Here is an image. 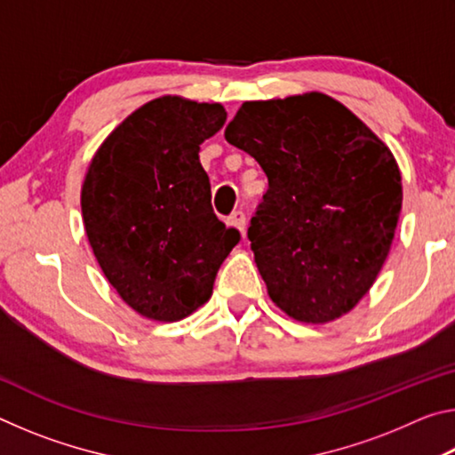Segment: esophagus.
<instances>
[{"label":"esophagus","mask_w":455,"mask_h":455,"mask_svg":"<svg viewBox=\"0 0 455 455\" xmlns=\"http://www.w3.org/2000/svg\"><path fill=\"white\" fill-rule=\"evenodd\" d=\"M228 225L230 227H235L238 233H243L244 235V228H246V217H244V212L243 211H236V212H233L228 217Z\"/></svg>","instance_id":"34e87169"}]
</instances>
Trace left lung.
Masks as SVG:
<instances>
[{
  "instance_id": "obj_1",
  "label": "left lung",
  "mask_w": 455,
  "mask_h": 455,
  "mask_svg": "<svg viewBox=\"0 0 455 455\" xmlns=\"http://www.w3.org/2000/svg\"><path fill=\"white\" fill-rule=\"evenodd\" d=\"M225 138L268 179L249 227L268 297L315 325L349 313L394 243L403 200L394 154L321 92L244 102Z\"/></svg>"
}]
</instances>
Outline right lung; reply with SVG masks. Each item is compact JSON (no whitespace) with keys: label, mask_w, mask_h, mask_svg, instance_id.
Listing matches in <instances>:
<instances>
[{"label":"right lung","mask_w":455,"mask_h":455,"mask_svg":"<svg viewBox=\"0 0 455 455\" xmlns=\"http://www.w3.org/2000/svg\"><path fill=\"white\" fill-rule=\"evenodd\" d=\"M227 120L220 104L163 96L106 138L82 184L92 251L122 301L152 321L203 307L222 260L241 241L211 204L200 144Z\"/></svg>","instance_id":"right-lung-1"}]
</instances>
